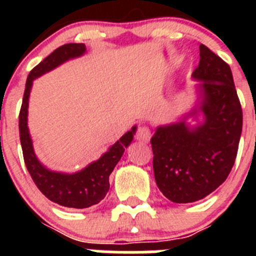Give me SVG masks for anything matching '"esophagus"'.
I'll return each mask as SVG.
<instances>
[{
  "label": "esophagus",
  "mask_w": 256,
  "mask_h": 256,
  "mask_svg": "<svg viewBox=\"0 0 256 256\" xmlns=\"http://www.w3.org/2000/svg\"><path fill=\"white\" fill-rule=\"evenodd\" d=\"M136 138L138 140V141H141V142H148V141H150V138H151L150 128H148V126H144V124L140 126L138 128H137V132H136Z\"/></svg>",
  "instance_id": "esophagus-1"
}]
</instances>
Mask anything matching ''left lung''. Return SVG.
Segmentation results:
<instances>
[{
    "instance_id": "left-lung-1",
    "label": "left lung",
    "mask_w": 256,
    "mask_h": 256,
    "mask_svg": "<svg viewBox=\"0 0 256 256\" xmlns=\"http://www.w3.org/2000/svg\"><path fill=\"white\" fill-rule=\"evenodd\" d=\"M192 76L201 80L205 122L192 130L184 122L159 126L151 138L156 184L178 204L201 200L227 180L242 132V108L230 65L200 44Z\"/></svg>"
}]
</instances>
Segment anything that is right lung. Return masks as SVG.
<instances>
[{"label":"right lung","instance_id":"add662e5","mask_svg":"<svg viewBox=\"0 0 256 256\" xmlns=\"http://www.w3.org/2000/svg\"><path fill=\"white\" fill-rule=\"evenodd\" d=\"M86 46L83 44H62L50 54L44 61H40L37 66L33 68L26 78V91H24L19 114L20 144H22L24 162L32 180L36 183L38 190L52 202H56L61 206L76 208V209H84L96 205L105 198L110 187L108 177L114 170L115 165L120 160L126 146L132 142L133 134L136 132V126H133L132 130L126 132L119 141L115 142L100 159L78 173H56L44 168L38 162L37 156L33 151V144L26 126L28 100L33 79L58 66L69 58L83 55Z\"/></svg>","mask_w":256,"mask_h":256}]
</instances>
